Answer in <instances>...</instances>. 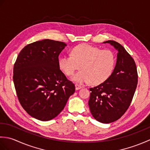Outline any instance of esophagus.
Wrapping results in <instances>:
<instances>
[{"label":"esophagus","instance_id":"34e87169","mask_svg":"<svg viewBox=\"0 0 150 150\" xmlns=\"http://www.w3.org/2000/svg\"><path fill=\"white\" fill-rule=\"evenodd\" d=\"M75 86V89H76V90H80V89H81V88H82L81 85H79V84H76Z\"/></svg>","mask_w":150,"mask_h":150}]
</instances>
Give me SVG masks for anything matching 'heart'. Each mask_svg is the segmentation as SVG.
<instances>
[{
  "instance_id": "heart-1",
  "label": "heart",
  "mask_w": 150,
  "mask_h": 150,
  "mask_svg": "<svg viewBox=\"0 0 150 150\" xmlns=\"http://www.w3.org/2000/svg\"><path fill=\"white\" fill-rule=\"evenodd\" d=\"M115 64V56L110 50H101L88 44L73 47L71 55L60 57L59 66L67 76L72 75L80 65V69L71 80L79 84H99L110 77Z\"/></svg>"
}]
</instances>
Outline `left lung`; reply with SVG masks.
Wrapping results in <instances>:
<instances>
[{
  "label": "left lung",
  "mask_w": 150,
  "mask_h": 150,
  "mask_svg": "<svg viewBox=\"0 0 150 150\" xmlns=\"http://www.w3.org/2000/svg\"><path fill=\"white\" fill-rule=\"evenodd\" d=\"M110 44L118 51L116 65L103 83L90 88L88 105L92 115L102 123L113 122L122 117L132 103L138 82L134 60L124 47L113 40Z\"/></svg>",
  "instance_id": "8db88e82"
}]
</instances>
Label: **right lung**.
Wrapping results in <instances>:
<instances>
[{"instance_id": "add662e5", "label": "right lung", "mask_w": 150, "mask_h": 150, "mask_svg": "<svg viewBox=\"0 0 150 150\" xmlns=\"http://www.w3.org/2000/svg\"><path fill=\"white\" fill-rule=\"evenodd\" d=\"M63 42L44 39L28 44L13 66V82L18 99L26 112L42 121L61 112L75 87L59 66Z\"/></svg>"}]
</instances>
